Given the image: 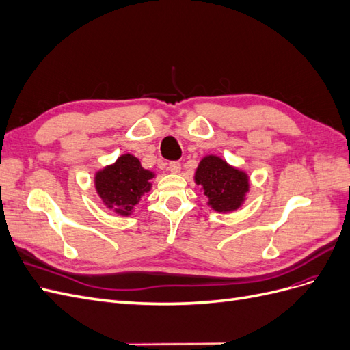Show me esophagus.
<instances>
[{"label":"esophagus","instance_id":"1","mask_svg":"<svg viewBox=\"0 0 350 350\" xmlns=\"http://www.w3.org/2000/svg\"><path fill=\"white\" fill-rule=\"evenodd\" d=\"M169 171H171L172 174H179V172H181V163L171 162V163H169Z\"/></svg>","mask_w":350,"mask_h":350}]
</instances>
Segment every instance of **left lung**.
I'll list each match as a JSON object with an SVG mask.
<instances>
[{
    "label": "left lung",
    "mask_w": 350,
    "mask_h": 350,
    "mask_svg": "<svg viewBox=\"0 0 350 350\" xmlns=\"http://www.w3.org/2000/svg\"><path fill=\"white\" fill-rule=\"evenodd\" d=\"M194 183L207 197V206L217 213H232L250 194L248 174L217 154H206L194 172Z\"/></svg>",
    "instance_id": "8db88e82"
}]
</instances>
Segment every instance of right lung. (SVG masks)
Here are the masks:
<instances>
[{
	"mask_svg": "<svg viewBox=\"0 0 350 350\" xmlns=\"http://www.w3.org/2000/svg\"><path fill=\"white\" fill-rule=\"evenodd\" d=\"M156 174L144 169L134 154L124 153L111 165L94 172L93 184L102 204L115 215L131 216L142 197L149 193Z\"/></svg>",
	"mask_w": 350,
	"mask_h": 350,
	"instance_id": "add662e5",
	"label": "right lung"
}]
</instances>
